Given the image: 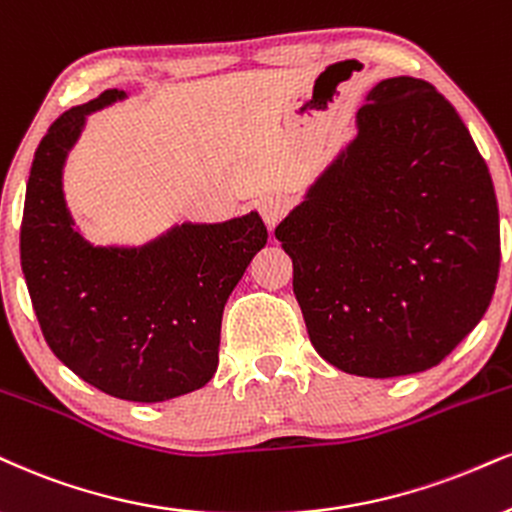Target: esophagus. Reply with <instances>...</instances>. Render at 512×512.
Wrapping results in <instances>:
<instances>
[{
    "instance_id": "1",
    "label": "esophagus",
    "mask_w": 512,
    "mask_h": 512,
    "mask_svg": "<svg viewBox=\"0 0 512 512\" xmlns=\"http://www.w3.org/2000/svg\"><path fill=\"white\" fill-rule=\"evenodd\" d=\"M258 211H261V218L266 220V225L273 230V227L287 216L289 201L287 197H282V194H268V197L258 201Z\"/></svg>"
}]
</instances>
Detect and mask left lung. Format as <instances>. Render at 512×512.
Instances as JSON below:
<instances>
[{"label": "left lung", "instance_id": "1", "mask_svg": "<svg viewBox=\"0 0 512 512\" xmlns=\"http://www.w3.org/2000/svg\"><path fill=\"white\" fill-rule=\"evenodd\" d=\"M356 123L275 237L315 351L384 380L439 365L482 320L501 232L487 163L430 82L382 80Z\"/></svg>", "mask_w": 512, "mask_h": 512}]
</instances>
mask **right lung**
Masks as SVG:
<instances>
[{"label": "right lung", "mask_w": 512, "mask_h": 512, "mask_svg": "<svg viewBox=\"0 0 512 512\" xmlns=\"http://www.w3.org/2000/svg\"><path fill=\"white\" fill-rule=\"evenodd\" d=\"M123 92L61 113L30 168L21 266L49 349L80 380L125 401L194 391L218 368L220 323L268 230L258 213L182 225L142 249H94L73 230L61 168L85 116Z\"/></svg>", "instance_id": "add662e5"}]
</instances>
